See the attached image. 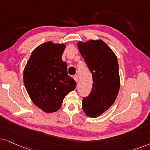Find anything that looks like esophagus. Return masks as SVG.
I'll return each mask as SVG.
<instances>
[{"mask_svg":"<svg viewBox=\"0 0 150 150\" xmlns=\"http://www.w3.org/2000/svg\"><path fill=\"white\" fill-rule=\"evenodd\" d=\"M73 79H75V81H76V82H77V81H78V77H77V75H74V76H73Z\"/></svg>","mask_w":150,"mask_h":150,"instance_id":"esophagus-1","label":"esophagus"}]
</instances>
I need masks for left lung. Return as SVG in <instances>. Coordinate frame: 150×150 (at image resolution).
I'll use <instances>...</instances> for the list:
<instances>
[{
	"label": "left lung",
	"mask_w": 150,
	"mask_h": 150,
	"mask_svg": "<svg viewBox=\"0 0 150 150\" xmlns=\"http://www.w3.org/2000/svg\"><path fill=\"white\" fill-rule=\"evenodd\" d=\"M77 47L93 76L91 93L83 98L82 108L88 117L95 118L113 104L120 88L117 56L101 40L79 41Z\"/></svg>",
	"instance_id": "8db88e82"
}]
</instances>
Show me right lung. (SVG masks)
<instances>
[{
    "label": "right lung",
    "mask_w": 150,
    "mask_h": 150,
    "mask_svg": "<svg viewBox=\"0 0 150 150\" xmlns=\"http://www.w3.org/2000/svg\"><path fill=\"white\" fill-rule=\"evenodd\" d=\"M64 44L47 42L33 50L23 72L26 90L34 104L47 113L60 108L63 99L76 86L62 59Z\"/></svg>",
    "instance_id": "right-lung-1"
}]
</instances>
